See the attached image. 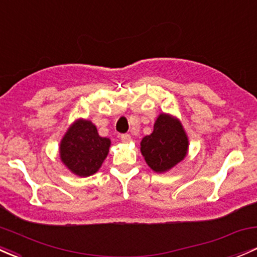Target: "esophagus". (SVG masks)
<instances>
[{
    "mask_svg": "<svg viewBox=\"0 0 257 257\" xmlns=\"http://www.w3.org/2000/svg\"><path fill=\"white\" fill-rule=\"evenodd\" d=\"M120 139H121V142L129 143V142H131V140H132V137L129 136V134H121Z\"/></svg>",
    "mask_w": 257,
    "mask_h": 257,
    "instance_id": "obj_1",
    "label": "esophagus"
}]
</instances>
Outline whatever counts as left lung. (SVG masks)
<instances>
[{"mask_svg": "<svg viewBox=\"0 0 257 257\" xmlns=\"http://www.w3.org/2000/svg\"><path fill=\"white\" fill-rule=\"evenodd\" d=\"M140 150L155 172H165L180 163L187 154L188 139L177 119L160 114L150 136L143 138Z\"/></svg>", "mask_w": 257, "mask_h": 257, "instance_id": "left-lung-1", "label": "left lung"}]
</instances>
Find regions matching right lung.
<instances>
[{
	"label": "right lung",
	"mask_w": 257,
	"mask_h": 257,
	"mask_svg": "<svg viewBox=\"0 0 257 257\" xmlns=\"http://www.w3.org/2000/svg\"><path fill=\"white\" fill-rule=\"evenodd\" d=\"M110 140L97 133L90 120H77L67 131L60 144L63 163L79 176H91L107 158Z\"/></svg>",
	"instance_id": "right-lung-1"
}]
</instances>
